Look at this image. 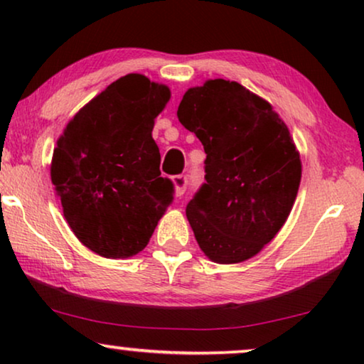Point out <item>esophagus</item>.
<instances>
[{"instance_id":"34e87169","label":"esophagus","mask_w":364,"mask_h":364,"mask_svg":"<svg viewBox=\"0 0 364 364\" xmlns=\"http://www.w3.org/2000/svg\"><path fill=\"white\" fill-rule=\"evenodd\" d=\"M187 176H176L172 177V183L173 187H176V196L177 197H182L183 193H186V188H187Z\"/></svg>"}]
</instances>
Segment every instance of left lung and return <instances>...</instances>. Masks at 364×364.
<instances>
[{
  "label": "left lung",
  "instance_id": "left-lung-1",
  "mask_svg": "<svg viewBox=\"0 0 364 364\" xmlns=\"http://www.w3.org/2000/svg\"><path fill=\"white\" fill-rule=\"evenodd\" d=\"M177 117L207 154V182L186 208L198 247L222 265L255 257L280 232L300 187L287 124L270 102L225 79L188 89Z\"/></svg>",
  "mask_w": 364,
  "mask_h": 364
}]
</instances>
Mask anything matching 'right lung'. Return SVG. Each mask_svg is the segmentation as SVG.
Segmentation results:
<instances>
[{
	"label": "right lung",
	"instance_id": "1",
	"mask_svg": "<svg viewBox=\"0 0 364 364\" xmlns=\"http://www.w3.org/2000/svg\"><path fill=\"white\" fill-rule=\"evenodd\" d=\"M171 99L166 84L127 74L68 122L53 152L51 182L82 245L106 258L142 252L172 202L161 177L154 119Z\"/></svg>",
	"mask_w": 364,
	"mask_h": 364
}]
</instances>
